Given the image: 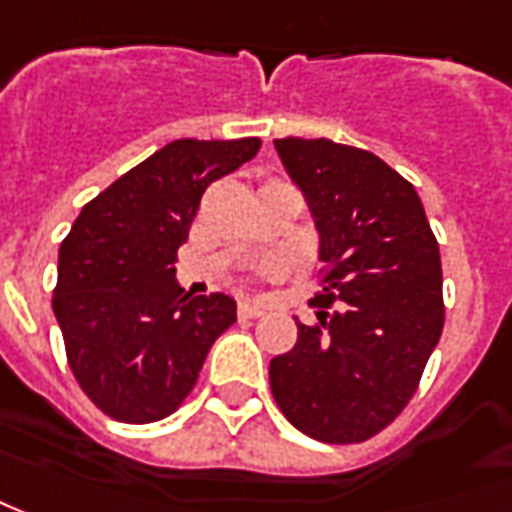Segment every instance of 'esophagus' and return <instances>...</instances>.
<instances>
[{
    "mask_svg": "<svg viewBox=\"0 0 512 512\" xmlns=\"http://www.w3.org/2000/svg\"><path fill=\"white\" fill-rule=\"evenodd\" d=\"M259 315H262V307H259L256 301L245 298V301L239 304V318H259Z\"/></svg>",
    "mask_w": 512,
    "mask_h": 512,
    "instance_id": "1",
    "label": "esophagus"
}]
</instances>
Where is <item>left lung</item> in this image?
<instances>
[{"mask_svg":"<svg viewBox=\"0 0 512 512\" xmlns=\"http://www.w3.org/2000/svg\"><path fill=\"white\" fill-rule=\"evenodd\" d=\"M318 231V324L270 360L281 414L321 442H363L406 408L442 335L440 245L414 185L327 137L273 140Z\"/></svg>","mask_w":512,"mask_h":512,"instance_id":"1","label":"left lung"}]
</instances>
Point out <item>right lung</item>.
Masks as SVG:
<instances>
[{"mask_svg": "<svg viewBox=\"0 0 512 512\" xmlns=\"http://www.w3.org/2000/svg\"><path fill=\"white\" fill-rule=\"evenodd\" d=\"M259 146V137L171 140L87 202L61 242L53 312L78 386L112 420L177 411L236 321L228 293L183 296L174 262L205 188Z\"/></svg>", "mask_w": 512, "mask_h": 512, "instance_id": "right-lung-1", "label": "right lung"}]
</instances>
